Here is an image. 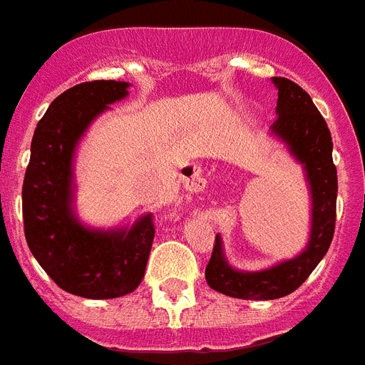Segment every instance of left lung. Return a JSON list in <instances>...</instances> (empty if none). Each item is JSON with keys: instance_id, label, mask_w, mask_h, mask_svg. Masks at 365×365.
<instances>
[{"instance_id": "obj_1", "label": "left lung", "mask_w": 365, "mask_h": 365, "mask_svg": "<svg viewBox=\"0 0 365 365\" xmlns=\"http://www.w3.org/2000/svg\"><path fill=\"white\" fill-rule=\"evenodd\" d=\"M277 88V120L272 135L285 142L290 155L304 165L311 192V234L306 250L260 272L234 269L223 253V240L215 236L206 281L221 294L242 300H275L294 292L327 255L336 229L337 170L331 159V135L309 93L292 80L274 76Z\"/></svg>"}]
</instances>
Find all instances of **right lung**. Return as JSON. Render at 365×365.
<instances>
[{
	"mask_svg": "<svg viewBox=\"0 0 365 365\" xmlns=\"http://www.w3.org/2000/svg\"><path fill=\"white\" fill-rule=\"evenodd\" d=\"M129 82L76 84L50 103L37 123L22 185L24 234L41 268L71 294L106 300L140 285L152 251V213L125 229H90L73 200V159L86 129L108 105L129 96Z\"/></svg>",
	"mask_w": 365,
	"mask_h": 365,
	"instance_id": "add662e5",
	"label": "right lung"
}]
</instances>
